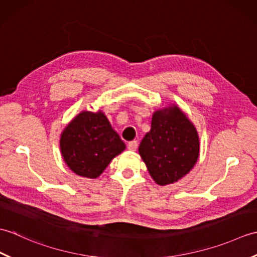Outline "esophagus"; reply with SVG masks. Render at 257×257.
<instances>
[{
	"label": "esophagus",
	"mask_w": 257,
	"mask_h": 257,
	"mask_svg": "<svg viewBox=\"0 0 257 257\" xmlns=\"http://www.w3.org/2000/svg\"><path fill=\"white\" fill-rule=\"evenodd\" d=\"M127 147L130 151H136V149H137V147H138V143L136 140L130 141V143H128Z\"/></svg>",
	"instance_id": "obj_1"
}]
</instances>
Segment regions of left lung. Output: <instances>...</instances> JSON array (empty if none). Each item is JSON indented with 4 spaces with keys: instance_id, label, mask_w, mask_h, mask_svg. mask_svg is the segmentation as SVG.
<instances>
[{
    "instance_id": "8db88e82",
    "label": "left lung",
    "mask_w": 257,
    "mask_h": 257,
    "mask_svg": "<svg viewBox=\"0 0 257 257\" xmlns=\"http://www.w3.org/2000/svg\"><path fill=\"white\" fill-rule=\"evenodd\" d=\"M199 150L196 130L178 107L156 111L139 146L150 176L160 185L183 178L195 165Z\"/></svg>"
}]
</instances>
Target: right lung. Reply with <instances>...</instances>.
Wrapping results in <instances>:
<instances>
[{
	"instance_id": "obj_1",
	"label": "right lung",
	"mask_w": 257,
	"mask_h": 257,
	"mask_svg": "<svg viewBox=\"0 0 257 257\" xmlns=\"http://www.w3.org/2000/svg\"><path fill=\"white\" fill-rule=\"evenodd\" d=\"M125 146L101 111H83L62 134L61 149L65 162L80 177H99Z\"/></svg>"
}]
</instances>
